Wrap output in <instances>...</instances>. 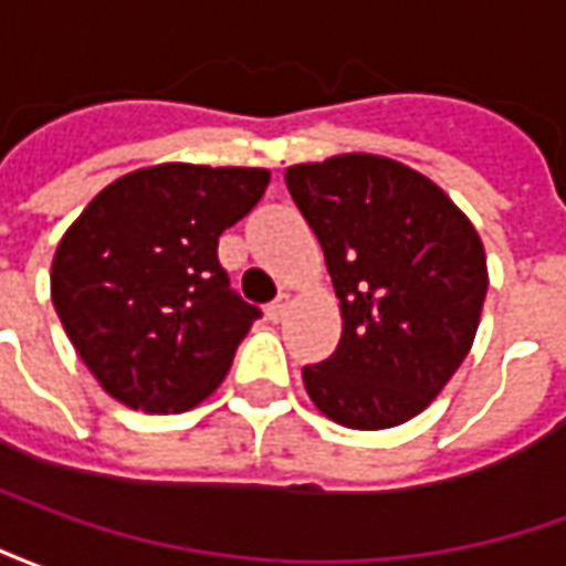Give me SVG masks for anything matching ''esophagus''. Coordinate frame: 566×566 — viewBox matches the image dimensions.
<instances>
[{
    "label": "esophagus",
    "instance_id": "obj_1",
    "mask_svg": "<svg viewBox=\"0 0 566 566\" xmlns=\"http://www.w3.org/2000/svg\"><path fill=\"white\" fill-rule=\"evenodd\" d=\"M287 312H291V296L282 294L275 303H270V308H266V315H270V321H284L287 318Z\"/></svg>",
    "mask_w": 566,
    "mask_h": 566
}]
</instances>
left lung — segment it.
Here are the masks:
<instances>
[{"mask_svg":"<svg viewBox=\"0 0 566 566\" xmlns=\"http://www.w3.org/2000/svg\"><path fill=\"white\" fill-rule=\"evenodd\" d=\"M284 185L318 235L343 315L336 352L303 367L308 400L352 430L406 424L473 348L488 294L473 221L437 181L381 154L294 163Z\"/></svg>","mask_w":566,"mask_h":566,"instance_id":"left-lung-1","label":"left lung"}]
</instances>
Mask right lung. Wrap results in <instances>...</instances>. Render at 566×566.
Masks as SVG:
<instances>
[{
    "mask_svg": "<svg viewBox=\"0 0 566 566\" xmlns=\"http://www.w3.org/2000/svg\"><path fill=\"white\" fill-rule=\"evenodd\" d=\"M266 185L258 166L157 163L103 187L63 233L51 300L117 403L169 416L218 391L260 315L230 291L218 235Z\"/></svg>",
    "mask_w": 566,
    "mask_h": 566,
    "instance_id": "add662e5",
    "label": "right lung"
}]
</instances>
